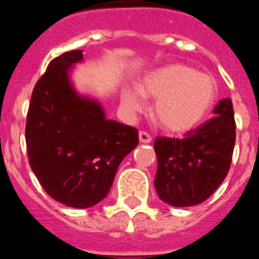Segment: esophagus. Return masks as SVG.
<instances>
[{
  "label": "esophagus",
  "instance_id": "1",
  "mask_svg": "<svg viewBox=\"0 0 259 259\" xmlns=\"http://www.w3.org/2000/svg\"><path fill=\"white\" fill-rule=\"evenodd\" d=\"M152 141L151 136L146 132H139V142L141 143H150Z\"/></svg>",
  "mask_w": 259,
  "mask_h": 259
}]
</instances>
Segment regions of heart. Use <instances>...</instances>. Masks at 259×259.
I'll return each instance as SVG.
<instances>
[{"mask_svg":"<svg viewBox=\"0 0 259 259\" xmlns=\"http://www.w3.org/2000/svg\"><path fill=\"white\" fill-rule=\"evenodd\" d=\"M143 96L155 99L152 117L170 133L193 129L206 118L218 99L212 76L184 64H169L145 74L138 89L125 87L121 104L129 114L143 109Z\"/></svg>","mask_w":259,"mask_h":259,"instance_id":"obj_1","label":"heart"}]
</instances>
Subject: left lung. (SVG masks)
<instances>
[{"label": "left lung", "mask_w": 259, "mask_h": 259, "mask_svg": "<svg viewBox=\"0 0 259 259\" xmlns=\"http://www.w3.org/2000/svg\"><path fill=\"white\" fill-rule=\"evenodd\" d=\"M215 116L186 133L184 139L157 137L155 189L161 201L189 207L206 201L223 183L232 161L236 125L231 99H223Z\"/></svg>", "instance_id": "obj_1"}]
</instances>
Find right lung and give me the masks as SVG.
<instances>
[{"mask_svg":"<svg viewBox=\"0 0 259 259\" xmlns=\"http://www.w3.org/2000/svg\"><path fill=\"white\" fill-rule=\"evenodd\" d=\"M82 51L52 60L37 80L27 114L32 172L55 201L87 208L103 201L118 165L138 145V130L108 120L96 99L76 91L71 73Z\"/></svg>","mask_w":259,"mask_h":259,"instance_id":"obj_1","label":"right lung"}]
</instances>
